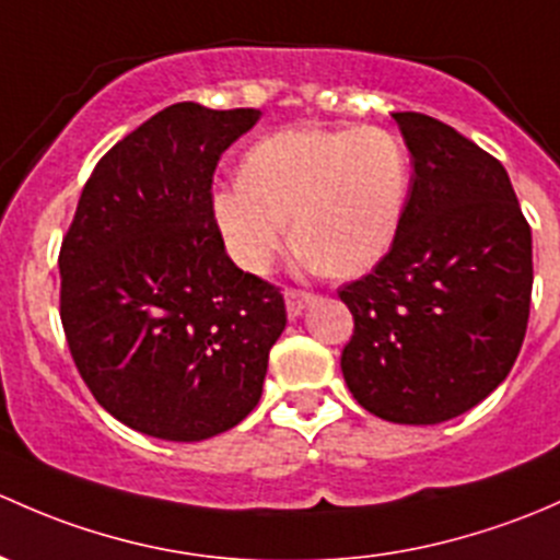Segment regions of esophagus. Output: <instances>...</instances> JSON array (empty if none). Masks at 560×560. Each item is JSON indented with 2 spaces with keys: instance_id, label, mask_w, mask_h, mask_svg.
I'll return each instance as SVG.
<instances>
[{
  "instance_id": "34e87169",
  "label": "esophagus",
  "mask_w": 560,
  "mask_h": 560,
  "mask_svg": "<svg viewBox=\"0 0 560 560\" xmlns=\"http://www.w3.org/2000/svg\"><path fill=\"white\" fill-rule=\"evenodd\" d=\"M313 293L310 291H299V288H285V310L291 318H299L304 313L310 302H313Z\"/></svg>"
}]
</instances>
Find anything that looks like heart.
Wrapping results in <instances>:
<instances>
[{
  "label": "heart",
  "instance_id": "1",
  "mask_svg": "<svg viewBox=\"0 0 560 560\" xmlns=\"http://www.w3.org/2000/svg\"><path fill=\"white\" fill-rule=\"evenodd\" d=\"M412 164L383 126L282 129L245 153L212 218L240 267L264 272L288 242L331 278L372 269L401 229Z\"/></svg>",
  "mask_w": 560,
  "mask_h": 560
}]
</instances>
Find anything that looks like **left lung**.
Returning a JSON list of instances; mask_svg holds the SVG:
<instances>
[{
    "mask_svg": "<svg viewBox=\"0 0 560 560\" xmlns=\"http://www.w3.org/2000/svg\"><path fill=\"white\" fill-rule=\"evenodd\" d=\"M412 161L401 229L339 299L342 374L366 412L431 425L510 374L532 310V226L499 159L423 113H394Z\"/></svg>",
    "mask_w": 560,
    "mask_h": 560,
    "instance_id": "8db88e82",
    "label": "left lung"
}]
</instances>
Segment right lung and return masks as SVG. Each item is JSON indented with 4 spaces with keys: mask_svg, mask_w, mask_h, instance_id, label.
Instances as JSON below:
<instances>
[{
    "mask_svg": "<svg viewBox=\"0 0 560 560\" xmlns=\"http://www.w3.org/2000/svg\"><path fill=\"white\" fill-rule=\"evenodd\" d=\"M258 109L164 107L94 166L61 242L59 313L94 399L129 429L199 442L261 399L285 328L272 282L226 256L212 175Z\"/></svg>",
    "mask_w": 560,
    "mask_h": 560,
    "instance_id": "1",
    "label": "right lung"
}]
</instances>
